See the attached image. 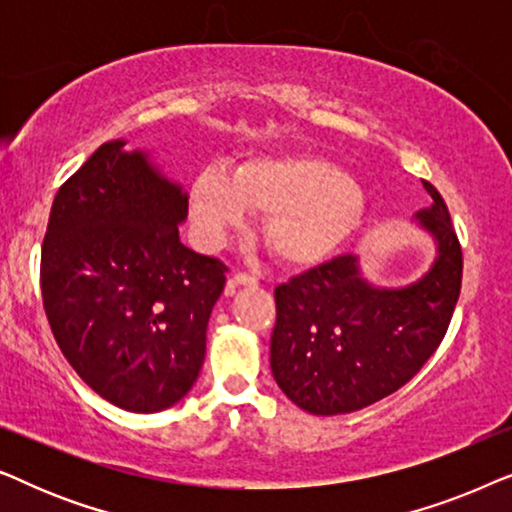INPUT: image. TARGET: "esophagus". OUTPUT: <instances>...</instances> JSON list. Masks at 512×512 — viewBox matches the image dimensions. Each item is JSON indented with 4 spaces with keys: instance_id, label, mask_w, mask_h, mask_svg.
<instances>
[{
    "instance_id": "obj_1",
    "label": "esophagus",
    "mask_w": 512,
    "mask_h": 512,
    "mask_svg": "<svg viewBox=\"0 0 512 512\" xmlns=\"http://www.w3.org/2000/svg\"><path fill=\"white\" fill-rule=\"evenodd\" d=\"M237 284H240V286H256L258 279L254 275H249V272H242V270L235 272L233 279H230L228 286H226V293H233Z\"/></svg>"
}]
</instances>
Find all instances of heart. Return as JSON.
<instances>
[{"label":"heart","mask_w":512,"mask_h":512,"mask_svg":"<svg viewBox=\"0 0 512 512\" xmlns=\"http://www.w3.org/2000/svg\"><path fill=\"white\" fill-rule=\"evenodd\" d=\"M195 230L219 247L249 214L265 216L270 254L291 268L321 263L354 233L363 195L345 170L312 153H282L244 160L233 177L221 170L198 174L191 188Z\"/></svg>","instance_id":"obj_1"}]
</instances>
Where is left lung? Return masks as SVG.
<instances>
[{"instance_id":"left-lung-1","label":"left lung","mask_w":512,"mask_h":512,"mask_svg":"<svg viewBox=\"0 0 512 512\" xmlns=\"http://www.w3.org/2000/svg\"><path fill=\"white\" fill-rule=\"evenodd\" d=\"M419 221L438 258L417 284L375 289L352 254L335 256L275 289L270 366L279 389L312 415H345L394 394L431 359L461 291L464 254L443 195Z\"/></svg>"}]
</instances>
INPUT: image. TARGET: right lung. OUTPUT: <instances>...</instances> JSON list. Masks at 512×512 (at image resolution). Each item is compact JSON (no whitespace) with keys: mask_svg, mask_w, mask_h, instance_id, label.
<instances>
[{"mask_svg":"<svg viewBox=\"0 0 512 512\" xmlns=\"http://www.w3.org/2000/svg\"><path fill=\"white\" fill-rule=\"evenodd\" d=\"M123 144H102L55 193L41 298L90 389L123 410L158 412L198 380L228 268L181 244L188 198Z\"/></svg>","mask_w":512,"mask_h":512,"instance_id":"right-lung-1","label":"right lung"}]
</instances>
